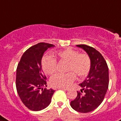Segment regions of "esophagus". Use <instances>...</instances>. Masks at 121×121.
I'll list each match as a JSON object with an SVG mask.
<instances>
[{"instance_id":"1","label":"esophagus","mask_w":121,"mask_h":121,"mask_svg":"<svg viewBox=\"0 0 121 121\" xmlns=\"http://www.w3.org/2000/svg\"><path fill=\"white\" fill-rule=\"evenodd\" d=\"M60 89H61V90H68L69 88H65V87H60Z\"/></svg>"}]
</instances>
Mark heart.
<instances>
[{"instance_id": "b5f03b06", "label": "heart", "mask_w": 121, "mask_h": 121, "mask_svg": "<svg viewBox=\"0 0 121 121\" xmlns=\"http://www.w3.org/2000/svg\"><path fill=\"white\" fill-rule=\"evenodd\" d=\"M61 60L68 61L67 73H57L50 79V83L55 87H68L76 78V74L79 77H84L88 73L91 66V61L88 55L81 54L72 48L59 51L57 53ZM42 68L46 74L52 75L56 72V61L50 56H45L42 60Z\"/></svg>"}]
</instances>
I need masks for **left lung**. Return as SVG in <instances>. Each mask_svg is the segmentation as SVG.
<instances>
[{
  "label": "left lung",
  "instance_id": "1",
  "mask_svg": "<svg viewBox=\"0 0 121 121\" xmlns=\"http://www.w3.org/2000/svg\"><path fill=\"white\" fill-rule=\"evenodd\" d=\"M84 50L90 59L91 66L88 76L79 85L75 99L70 102L75 111L86 113L97 109L102 102L109 86V68L102 55L95 48L85 44L77 45Z\"/></svg>",
  "mask_w": 121,
  "mask_h": 121
}]
</instances>
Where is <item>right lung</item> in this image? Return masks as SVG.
Listing matches in <instances>:
<instances>
[{"mask_svg":"<svg viewBox=\"0 0 121 121\" xmlns=\"http://www.w3.org/2000/svg\"><path fill=\"white\" fill-rule=\"evenodd\" d=\"M51 44L39 43L24 53L16 70V89L22 103L31 111L45 109L51 103L55 90L43 88L46 85L41 60Z\"/></svg>","mask_w":121,"mask_h":121,"instance_id":"obj_1","label":"right lung"}]
</instances>
